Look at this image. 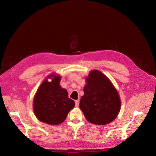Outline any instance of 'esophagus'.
<instances>
[{"label": "esophagus", "mask_w": 156, "mask_h": 156, "mask_svg": "<svg viewBox=\"0 0 156 156\" xmlns=\"http://www.w3.org/2000/svg\"><path fill=\"white\" fill-rule=\"evenodd\" d=\"M75 107H79V101L78 100H75Z\"/></svg>", "instance_id": "obj_1"}]
</instances>
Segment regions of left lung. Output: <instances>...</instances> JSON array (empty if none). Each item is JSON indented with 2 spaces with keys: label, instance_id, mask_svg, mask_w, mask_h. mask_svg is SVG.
I'll use <instances>...</instances> for the list:
<instances>
[{
  "label": "left lung",
  "instance_id": "obj_1",
  "mask_svg": "<svg viewBox=\"0 0 156 156\" xmlns=\"http://www.w3.org/2000/svg\"><path fill=\"white\" fill-rule=\"evenodd\" d=\"M79 107L87 121L97 125L111 123L119 115L121 101L116 89L105 75L92 70L86 79Z\"/></svg>",
  "mask_w": 156,
  "mask_h": 156
}]
</instances>
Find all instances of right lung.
Returning <instances> with one entry per match:
<instances>
[{
  "instance_id": "right-lung-1",
  "label": "right lung",
  "mask_w": 156,
  "mask_h": 156,
  "mask_svg": "<svg viewBox=\"0 0 156 156\" xmlns=\"http://www.w3.org/2000/svg\"><path fill=\"white\" fill-rule=\"evenodd\" d=\"M49 82L45 79L35 94L33 108L40 121L50 125H58L63 122L68 112L75 107V102L68 98L66 89L60 85V75L51 74Z\"/></svg>"
}]
</instances>
